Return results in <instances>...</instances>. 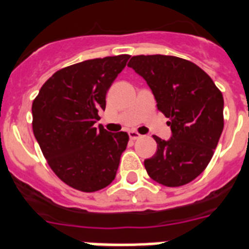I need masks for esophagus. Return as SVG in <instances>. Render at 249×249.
<instances>
[{
    "mask_svg": "<svg viewBox=\"0 0 249 249\" xmlns=\"http://www.w3.org/2000/svg\"><path fill=\"white\" fill-rule=\"evenodd\" d=\"M128 134H129V138H130V140H138V138L141 137V134L136 132V130H130Z\"/></svg>",
    "mask_w": 249,
    "mask_h": 249,
    "instance_id": "obj_1",
    "label": "esophagus"
}]
</instances>
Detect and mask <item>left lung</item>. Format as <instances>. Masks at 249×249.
I'll return each instance as SVG.
<instances>
[{
	"label": "left lung",
	"instance_id": "8db88e82",
	"mask_svg": "<svg viewBox=\"0 0 249 249\" xmlns=\"http://www.w3.org/2000/svg\"><path fill=\"white\" fill-rule=\"evenodd\" d=\"M145 79L171 126L168 141L145 160L147 174L166 187L191 183L206 168L223 130V96L196 64L175 56H133L128 64Z\"/></svg>",
	"mask_w": 249,
	"mask_h": 249
}]
</instances>
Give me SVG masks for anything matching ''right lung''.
I'll list each match as a JSON object with an SVG mask.
<instances>
[{
    "mask_svg": "<svg viewBox=\"0 0 249 249\" xmlns=\"http://www.w3.org/2000/svg\"><path fill=\"white\" fill-rule=\"evenodd\" d=\"M129 54L66 66L41 86L32 103V130L49 167L69 187L96 192L113 181L126 149L125 132L95 128L106 95Z\"/></svg>",
    "mask_w": 249,
    "mask_h": 249,
    "instance_id": "add662e5",
    "label": "right lung"
}]
</instances>
